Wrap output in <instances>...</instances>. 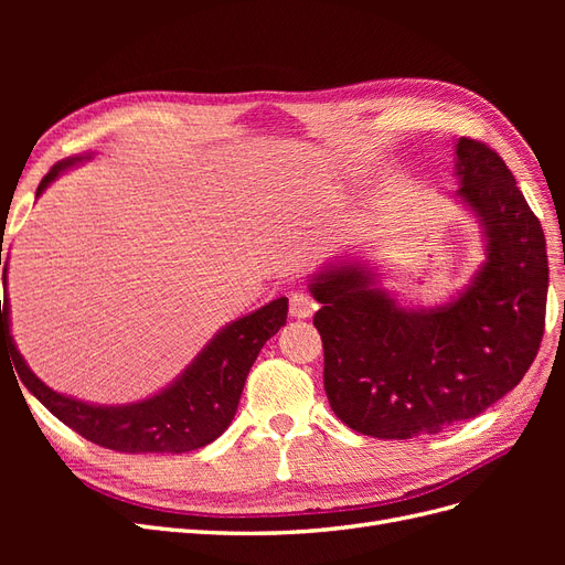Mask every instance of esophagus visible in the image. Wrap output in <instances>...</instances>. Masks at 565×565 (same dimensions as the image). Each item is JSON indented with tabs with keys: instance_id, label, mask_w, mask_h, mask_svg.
I'll list each match as a JSON object with an SVG mask.
<instances>
[{
	"instance_id": "34e87169",
	"label": "esophagus",
	"mask_w": 565,
	"mask_h": 565,
	"mask_svg": "<svg viewBox=\"0 0 565 565\" xmlns=\"http://www.w3.org/2000/svg\"><path fill=\"white\" fill-rule=\"evenodd\" d=\"M318 309V303L303 292H295L289 297V316L292 318H309Z\"/></svg>"
}]
</instances>
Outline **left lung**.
<instances>
[{
  "label": "left lung",
  "mask_w": 565,
  "mask_h": 565,
  "mask_svg": "<svg viewBox=\"0 0 565 565\" xmlns=\"http://www.w3.org/2000/svg\"><path fill=\"white\" fill-rule=\"evenodd\" d=\"M455 179L452 200L481 228L483 262L446 301L401 299L363 256H339L309 276L324 393L358 434L405 440L471 419L537 355L550 287L540 221L486 143H455Z\"/></svg>",
  "instance_id": "8db88e82"
}]
</instances>
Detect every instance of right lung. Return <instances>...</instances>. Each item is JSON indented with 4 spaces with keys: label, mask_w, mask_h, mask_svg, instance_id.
Wrapping results in <instances>:
<instances>
[{
    "label": "right lung",
    "mask_w": 565,
    "mask_h": 565,
    "mask_svg": "<svg viewBox=\"0 0 565 565\" xmlns=\"http://www.w3.org/2000/svg\"><path fill=\"white\" fill-rule=\"evenodd\" d=\"M87 160H92V152L56 162L42 179L38 198L63 172ZM7 270L9 259H4L2 273L4 303L0 301V353L2 349L11 353L21 382L51 415L96 446L117 452L179 455L210 446L231 426L256 355L287 320V297L273 299L262 309L226 322L193 358L191 365L158 393L125 405H98L54 391L30 370L11 334Z\"/></svg>",
    "instance_id": "right-lung-1"
}]
</instances>
